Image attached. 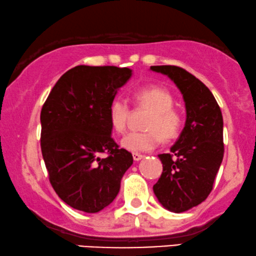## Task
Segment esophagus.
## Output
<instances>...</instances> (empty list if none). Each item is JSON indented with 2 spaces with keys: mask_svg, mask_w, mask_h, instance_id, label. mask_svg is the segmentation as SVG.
Returning a JSON list of instances; mask_svg holds the SVG:
<instances>
[{
  "mask_svg": "<svg viewBox=\"0 0 256 256\" xmlns=\"http://www.w3.org/2000/svg\"><path fill=\"white\" fill-rule=\"evenodd\" d=\"M132 158H134V161H140L144 158V155H142V154H138V152H134L132 154Z\"/></svg>",
  "mask_w": 256,
  "mask_h": 256,
  "instance_id": "esophagus-1",
  "label": "esophagus"
}]
</instances>
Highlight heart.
<instances>
[{"mask_svg": "<svg viewBox=\"0 0 256 256\" xmlns=\"http://www.w3.org/2000/svg\"><path fill=\"white\" fill-rule=\"evenodd\" d=\"M134 104L140 108L152 110L144 124L148 131L130 132L122 140L124 149L134 152H146L155 149L161 142L173 140L182 125L181 113L175 108L170 90L160 86H143L134 92ZM131 108L128 101L116 98L110 104L108 118L113 131L122 134L126 130Z\"/></svg>", "mask_w": 256, "mask_h": 256, "instance_id": "obj_1", "label": "heart"}]
</instances>
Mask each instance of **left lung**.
<instances>
[{"label":"left lung","instance_id":"8db88e82","mask_svg":"<svg viewBox=\"0 0 256 256\" xmlns=\"http://www.w3.org/2000/svg\"><path fill=\"white\" fill-rule=\"evenodd\" d=\"M182 94L186 124L169 154L158 155L163 172L152 190L158 202L175 214L208 198L224 155L223 116L210 89L192 74L175 66H154Z\"/></svg>","mask_w":256,"mask_h":256}]
</instances>
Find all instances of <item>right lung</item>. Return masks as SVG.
<instances>
[{
  "label": "right lung",
  "instance_id": "1",
  "mask_svg": "<svg viewBox=\"0 0 256 256\" xmlns=\"http://www.w3.org/2000/svg\"><path fill=\"white\" fill-rule=\"evenodd\" d=\"M131 74L128 68L78 66L62 75L42 104L40 146L48 180L76 210L95 214L110 205L134 163L110 136L108 118L110 102Z\"/></svg>",
  "mask_w": 256,
  "mask_h": 256
}]
</instances>
